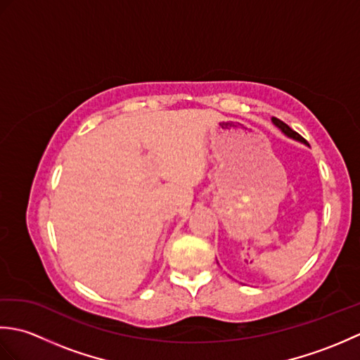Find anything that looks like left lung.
<instances>
[{"label":"left lung","mask_w":360,"mask_h":360,"mask_svg":"<svg viewBox=\"0 0 360 360\" xmlns=\"http://www.w3.org/2000/svg\"><path fill=\"white\" fill-rule=\"evenodd\" d=\"M272 122H274V124L277 125L278 128H281V131L285 133V134H288L289 137H294V139H297V141L304 142L303 137H302L300 134H298L297 131H294V129H290V128H289V127H288V125H286L285 122H283V120H280V119H277V117H274V119H272Z\"/></svg>","instance_id":"1"}]
</instances>
